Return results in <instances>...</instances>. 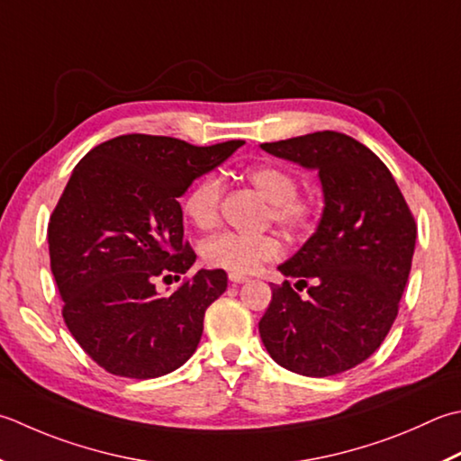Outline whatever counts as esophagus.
<instances>
[{
    "mask_svg": "<svg viewBox=\"0 0 461 461\" xmlns=\"http://www.w3.org/2000/svg\"><path fill=\"white\" fill-rule=\"evenodd\" d=\"M230 282L231 284H246V282H249V277L243 274H230Z\"/></svg>",
    "mask_w": 461,
    "mask_h": 461,
    "instance_id": "34e87169",
    "label": "esophagus"
}]
</instances>
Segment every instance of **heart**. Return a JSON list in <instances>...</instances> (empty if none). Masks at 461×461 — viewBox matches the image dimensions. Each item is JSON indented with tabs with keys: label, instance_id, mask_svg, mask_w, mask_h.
Returning a JSON list of instances; mask_svg holds the SVG:
<instances>
[{
	"label": "heart",
	"instance_id": "b5f03b06",
	"mask_svg": "<svg viewBox=\"0 0 461 461\" xmlns=\"http://www.w3.org/2000/svg\"><path fill=\"white\" fill-rule=\"evenodd\" d=\"M246 179L256 192L269 203V215L290 231L305 230L315 215V202L310 197L295 195L297 177L279 166H251L246 169ZM221 179L218 176H203L189 189L184 200V212L200 230H212L220 221ZM203 259L213 267L228 269L233 274L254 272L264 261H272L282 254V243L274 233L223 231L203 243Z\"/></svg>",
	"mask_w": 461,
	"mask_h": 461
}]
</instances>
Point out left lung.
Returning <instances> with one entry per match:
<instances>
[{
	"mask_svg": "<svg viewBox=\"0 0 461 461\" xmlns=\"http://www.w3.org/2000/svg\"><path fill=\"white\" fill-rule=\"evenodd\" d=\"M269 156L318 171V228L277 266L295 277L272 285L259 336L282 367L328 377L356 367L382 346L398 315L416 248V221L390 169L364 143L339 131L261 143Z\"/></svg>",
	"mask_w": 461,
	"mask_h": 461,
	"instance_id": "left-lung-1",
	"label": "left lung"
}]
</instances>
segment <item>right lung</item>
<instances>
[{"label":"right lung","instance_id":"add662e5","mask_svg":"<svg viewBox=\"0 0 461 461\" xmlns=\"http://www.w3.org/2000/svg\"><path fill=\"white\" fill-rule=\"evenodd\" d=\"M241 146L128 133L99 143L71 171L48 225L51 272L71 336L105 372L149 380L194 356L228 274L200 269L167 295L153 282L195 261L177 197Z\"/></svg>","mask_w":461,"mask_h":461}]
</instances>
